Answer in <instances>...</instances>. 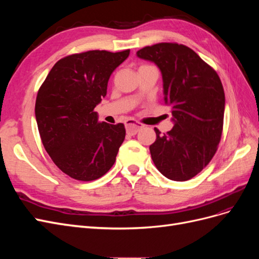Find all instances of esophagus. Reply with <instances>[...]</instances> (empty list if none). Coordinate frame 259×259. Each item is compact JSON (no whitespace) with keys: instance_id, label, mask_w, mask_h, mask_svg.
<instances>
[{"instance_id":"esophagus-1","label":"esophagus","mask_w":259,"mask_h":259,"mask_svg":"<svg viewBox=\"0 0 259 259\" xmlns=\"http://www.w3.org/2000/svg\"><path fill=\"white\" fill-rule=\"evenodd\" d=\"M125 127H126V133L128 135H135L138 131L144 127V125L135 121H127L125 124Z\"/></svg>"}]
</instances>
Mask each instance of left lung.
<instances>
[{"label": "left lung", "instance_id": "obj_1", "mask_svg": "<svg viewBox=\"0 0 259 259\" xmlns=\"http://www.w3.org/2000/svg\"><path fill=\"white\" fill-rule=\"evenodd\" d=\"M159 67L164 103L170 107L174 127L150 146L151 158L162 175L175 182L189 180L213 159L221 142L225 92L215 70L191 49L159 43L137 52Z\"/></svg>", "mask_w": 259, "mask_h": 259}]
</instances>
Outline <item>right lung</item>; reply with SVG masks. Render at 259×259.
I'll list each match as a JSON object with an SVG mask.
<instances>
[{"instance_id": "1", "label": "right lung", "mask_w": 259, "mask_h": 259, "mask_svg": "<svg viewBox=\"0 0 259 259\" xmlns=\"http://www.w3.org/2000/svg\"><path fill=\"white\" fill-rule=\"evenodd\" d=\"M130 50L89 51L54 65L37 92L35 119L46 152L65 174L91 182L112 167L125 138L124 124L98 122L94 111L109 77Z\"/></svg>"}]
</instances>
